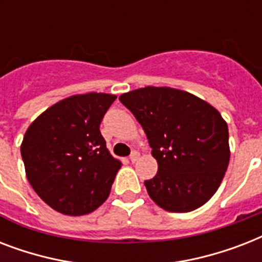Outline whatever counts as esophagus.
<instances>
[{
	"mask_svg": "<svg viewBox=\"0 0 262 262\" xmlns=\"http://www.w3.org/2000/svg\"><path fill=\"white\" fill-rule=\"evenodd\" d=\"M139 158H140V154L139 152H136V151H133L130 154V156H129V160H130L132 163H135V162H137V160H139Z\"/></svg>",
	"mask_w": 262,
	"mask_h": 262,
	"instance_id": "obj_1",
	"label": "esophagus"
}]
</instances>
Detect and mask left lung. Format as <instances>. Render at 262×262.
<instances>
[{"mask_svg": "<svg viewBox=\"0 0 262 262\" xmlns=\"http://www.w3.org/2000/svg\"><path fill=\"white\" fill-rule=\"evenodd\" d=\"M143 126L158 172L149 197L168 212H190L215 194L230 162L227 123L215 107L185 91L145 87L119 96Z\"/></svg>", "mask_w": 262, "mask_h": 262, "instance_id": "left-lung-1", "label": "left lung"}]
</instances>
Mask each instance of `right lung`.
Returning <instances> with one entry per match:
<instances>
[{"label":"right lung","mask_w":262,"mask_h":262,"mask_svg":"<svg viewBox=\"0 0 262 262\" xmlns=\"http://www.w3.org/2000/svg\"><path fill=\"white\" fill-rule=\"evenodd\" d=\"M117 96L73 95L49 107L27 129L21 158L28 182L57 212L87 215L110 194L121 162L99 130Z\"/></svg>","instance_id":"1"}]
</instances>
